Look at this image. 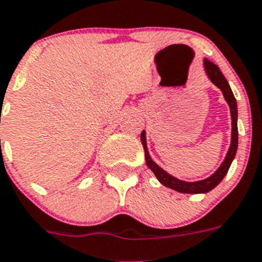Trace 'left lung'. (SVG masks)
Returning <instances> with one entry per match:
<instances>
[{"label": "left lung", "instance_id": "left-lung-1", "mask_svg": "<svg viewBox=\"0 0 262 262\" xmlns=\"http://www.w3.org/2000/svg\"><path fill=\"white\" fill-rule=\"evenodd\" d=\"M204 65H205V70L208 76H209L210 81H212L217 88L221 89V92L224 93V97H225L226 102L229 104L230 107V114H232V142H230V148L228 155H226L225 160H224L223 165L217 169V172L214 174H212L209 179L202 180V181H195V182H185L181 181V180L174 179L173 176L168 174L165 172L164 169H161L157 164L151 161L150 156L148 153V148H146V141H145V132L142 130L141 133V142L144 145L145 150V161L146 165L149 166L151 172L155 173V176L158 179V181L161 182L162 185L168 186V188L173 189L176 192L180 193H206L212 190L214 186H217L220 182L223 181V179L225 177V174L228 173L230 168V164H232L233 158L236 156L237 151V144H238V129H237V102L236 98L233 96L232 89H230L229 83L225 80L224 74L221 73L220 68L217 67L216 63L212 62L209 60H204Z\"/></svg>", "mask_w": 262, "mask_h": 262}]
</instances>
